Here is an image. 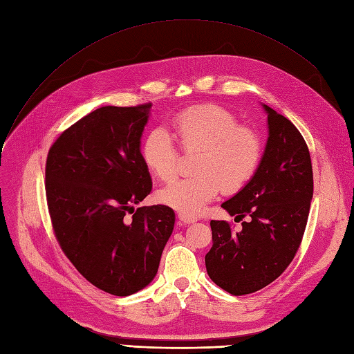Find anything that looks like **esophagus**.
<instances>
[{"instance_id": "obj_1", "label": "esophagus", "mask_w": 354, "mask_h": 354, "mask_svg": "<svg viewBox=\"0 0 354 354\" xmlns=\"http://www.w3.org/2000/svg\"><path fill=\"white\" fill-rule=\"evenodd\" d=\"M178 220H180L181 223H185V224H192V223H195V221H196V217H194V216H189V214L178 212Z\"/></svg>"}]
</instances>
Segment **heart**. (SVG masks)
<instances>
[{
	"instance_id": "b5f03b06",
	"label": "heart",
	"mask_w": 354,
	"mask_h": 354,
	"mask_svg": "<svg viewBox=\"0 0 354 354\" xmlns=\"http://www.w3.org/2000/svg\"><path fill=\"white\" fill-rule=\"evenodd\" d=\"M174 131L186 152H199L196 176L177 178L158 192L165 205L196 216L221 190L233 194L254 177L263 155L261 138L251 127L218 104L189 108L173 120ZM147 168L162 181L173 178L180 165V151L164 128H155L143 142Z\"/></svg>"
}]
</instances>
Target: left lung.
Segmentation results:
<instances>
[{"mask_svg":"<svg viewBox=\"0 0 354 354\" xmlns=\"http://www.w3.org/2000/svg\"><path fill=\"white\" fill-rule=\"evenodd\" d=\"M269 138L254 177L223 208L242 229L211 220L205 255L211 281L232 295L260 291L291 264L301 245L313 198L312 159L297 127L264 104Z\"/></svg>","mask_w":354,"mask_h":354,"instance_id":"8db88e82","label":"left lung"}]
</instances>
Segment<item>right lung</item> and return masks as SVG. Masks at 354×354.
Listing matches in <instances>:
<instances>
[{
  "mask_svg": "<svg viewBox=\"0 0 354 354\" xmlns=\"http://www.w3.org/2000/svg\"><path fill=\"white\" fill-rule=\"evenodd\" d=\"M151 103L103 106L51 145L46 196L62 251L85 279L118 297L155 277L174 229L167 205L140 207L152 180L140 153Z\"/></svg>",
  "mask_w": 354,
  "mask_h": 354,
  "instance_id": "right-lung-1",
  "label": "right lung"
}]
</instances>
